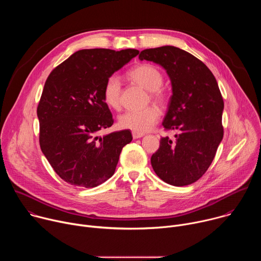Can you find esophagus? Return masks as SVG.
I'll list each match as a JSON object with an SVG mask.
<instances>
[{
    "instance_id": "34e87169",
    "label": "esophagus",
    "mask_w": 261,
    "mask_h": 261,
    "mask_svg": "<svg viewBox=\"0 0 261 261\" xmlns=\"http://www.w3.org/2000/svg\"><path fill=\"white\" fill-rule=\"evenodd\" d=\"M144 134L143 133H136V132H132V136L134 139H137V138H140L142 137Z\"/></svg>"
}]
</instances>
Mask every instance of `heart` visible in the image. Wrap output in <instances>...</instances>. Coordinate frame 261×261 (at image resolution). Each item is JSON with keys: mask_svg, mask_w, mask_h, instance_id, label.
<instances>
[{"mask_svg": "<svg viewBox=\"0 0 261 261\" xmlns=\"http://www.w3.org/2000/svg\"><path fill=\"white\" fill-rule=\"evenodd\" d=\"M128 77L148 91L151 100L156 104L164 106L167 103V95L161 88L164 82L163 75L156 66L152 64L137 65L128 72ZM102 95L104 102L110 108H120L122 86L118 76L113 75L106 80ZM159 117L160 113L155 106H148L140 110H129L119 118V126L122 129L131 130L136 133H144L156 125Z\"/></svg>", "mask_w": 261, "mask_h": 261, "instance_id": "1", "label": "heart"}]
</instances>
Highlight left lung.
Masks as SVG:
<instances>
[{
	"label": "left lung",
	"mask_w": 261,
	"mask_h": 261,
	"mask_svg": "<svg viewBox=\"0 0 261 261\" xmlns=\"http://www.w3.org/2000/svg\"><path fill=\"white\" fill-rule=\"evenodd\" d=\"M139 60L161 65L171 82L172 96L162 123L178 133L162 137L151 163L165 182L180 187L198 180L212 164L223 138L224 102L212 71L193 55L166 45L144 49Z\"/></svg>",
	"instance_id": "1"
}]
</instances>
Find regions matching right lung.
Returning a JSON list of instances; mask_svg holds the SVG:
<instances>
[{
  "instance_id": "right-lung-1",
  "label": "right lung",
  "mask_w": 261,
  "mask_h": 261,
  "mask_svg": "<svg viewBox=\"0 0 261 261\" xmlns=\"http://www.w3.org/2000/svg\"><path fill=\"white\" fill-rule=\"evenodd\" d=\"M139 54L82 49L48 75L37 107L41 151L66 182L94 188L115 173L122 148L131 142L130 130L98 136L114 119L102 91L108 77Z\"/></svg>"
}]
</instances>
